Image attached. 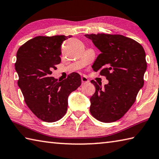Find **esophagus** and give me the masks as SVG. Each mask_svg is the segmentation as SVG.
<instances>
[{
  "label": "esophagus",
  "instance_id": "esophagus-1",
  "mask_svg": "<svg viewBox=\"0 0 159 159\" xmlns=\"http://www.w3.org/2000/svg\"><path fill=\"white\" fill-rule=\"evenodd\" d=\"M81 81H82V84H86V83H89V80L86 76H83L81 77Z\"/></svg>",
  "mask_w": 159,
  "mask_h": 159
}]
</instances>
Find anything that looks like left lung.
<instances>
[{
	"mask_svg": "<svg viewBox=\"0 0 159 159\" xmlns=\"http://www.w3.org/2000/svg\"><path fill=\"white\" fill-rule=\"evenodd\" d=\"M85 36L101 52L92 68L109 80L103 88L91 80L95 93L90 99V111L99 121L114 122L128 111L143 87L147 69L144 50L139 43L122 35L92 34Z\"/></svg>",
	"mask_w": 159,
	"mask_h": 159,
	"instance_id": "left-lung-1",
	"label": "left lung"
}]
</instances>
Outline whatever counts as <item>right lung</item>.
Returning a JSON list of instances; mask_svg holds the SVG:
<instances>
[{
	"label": "right lung",
	"instance_id": "1",
	"mask_svg": "<svg viewBox=\"0 0 159 159\" xmlns=\"http://www.w3.org/2000/svg\"><path fill=\"white\" fill-rule=\"evenodd\" d=\"M71 37L36 36L17 50L15 65L17 84L26 105L45 122H55L65 115L69 94L81 85L80 76L76 72L61 81L51 76L61 61V44Z\"/></svg>",
	"mask_w": 159,
	"mask_h": 159
}]
</instances>
